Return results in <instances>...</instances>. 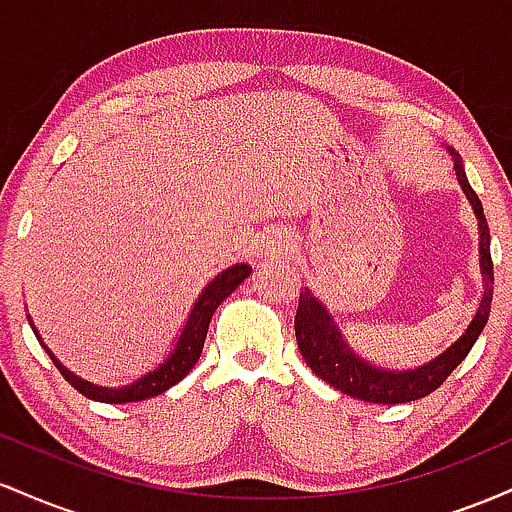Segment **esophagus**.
<instances>
[{"label":"esophagus","instance_id":"1","mask_svg":"<svg viewBox=\"0 0 512 512\" xmlns=\"http://www.w3.org/2000/svg\"><path fill=\"white\" fill-rule=\"evenodd\" d=\"M286 252H289V243H286V238L281 236L279 231H274V228H267V231L262 233L260 243H257V255L274 257V255H286Z\"/></svg>","mask_w":512,"mask_h":512}]
</instances>
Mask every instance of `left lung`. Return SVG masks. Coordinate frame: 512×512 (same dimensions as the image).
Segmentation results:
<instances>
[{
  "label": "left lung",
  "instance_id": "left-lung-1",
  "mask_svg": "<svg viewBox=\"0 0 512 512\" xmlns=\"http://www.w3.org/2000/svg\"><path fill=\"white\" fill-rule=\"evenodd\" d=\"M448 154L455 161V175L460 182L462 192L467 195L472 204L474 216L479 223V269L484 276V293L477 313L467 330L462 332L460 339H455L443 354L416 368H383L375 366L373 361H366L351 349L346 337L334 322V317L327 310V305L315 296L313 291H301V301L296 310V339L298 349L308 363L310 370L322 378L325 383L337 387L344 395L363 399V402L373 404H402L414 402L431 395L436 387L445 383V378L467 358L472 351L474 342L479 339L481 330L486 327L491 313V298H493V262H491V236L489 223H486L484 207H481L477 192L469 185L467 173L460 161V154L455 149H448Z\"/></svg>",
  "mask_w": 512,
  "mask_h": 512
}]
</instances>
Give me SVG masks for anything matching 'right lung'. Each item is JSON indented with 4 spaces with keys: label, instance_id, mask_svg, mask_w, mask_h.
<instances>
[{
    "label": "right lung",
    "instance_id": "1",
    "mask_svg": "<svg viewBox=\"0 0 512 512\" xmlns=\"http://www.w3.org/2000/svg\"><path fill=\"white\" fill-rule=\"evenodd\" d=\"M250 269L252 267H248L245 262H238V264H231V267H226L223 272L216 274L214 279H211L209 284L204 286L202 293L197 296V301H195V305H192L190 315H187L185 325H182L180 334L175 337V344L170 346L168 356L163 358L161 363H156V366L151 368L149 373L139 375V378L129 380V383L117 385V387L93 385V383H88V380L81 378V375L72 373V370H69L67 366H62L60 358L52 354L48 346H45L43 337H40L38 330H35L31 315H28V322H31V327H33L35 337H38V342L43 344L45 351H48L52 363L60 368L64 380H67V383L72 385L74 390H79L81 395L88 397V399H96V402H105V404L142 402V399L156 397V395H161V392H166L168 387L178 385L180 380L185 378V375L190 373L192 368H195L199 356H202L204 339H207L211 315H214V310L223 303V298L231 296V293L236 291L245 279H248Z\"/></svg>",
    "mask_w": 512,
    "mask_h": 512
}]
</instances>
